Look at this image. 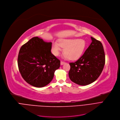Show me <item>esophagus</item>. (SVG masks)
Wrapping results in <instances>:
<instances>
[{
    "mask_svg": "<svg viewBox=\"0 0 120 120\" xmlns=\"http://www.w3.org/2000/svg\"><path fill=\"white\" fill-rule=\"evenodd\" d=\"M64 64H65V62H64V61H60V64H61V65Z\"/></svg>",
    "mask_w": 120,
    "mask_h": 120,
    "instance_id": "34e87169",
    "label": "esophagus"
}]
</instances>
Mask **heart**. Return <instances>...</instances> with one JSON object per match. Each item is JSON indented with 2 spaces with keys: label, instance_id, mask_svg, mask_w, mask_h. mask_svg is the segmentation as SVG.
<instances>
[{
  "label": "heart",
  "instance_id": "heart-1",
  "mask_svg": "<svg viewBox=\"0 0 120 120\" xmlns=\"http://www.w3.org/2000/svg\"><path fill=\"white\" fill-rule=\"evenodd\" d=\"M86 47V42L83 39H61L60 40L59 42L55 41L53 43L52 52L55 56H57L60 54L63 47L64 52V58L75 60L80 58Z\"/></svg>",
  "mask_w": 120,
  "mask_h": 120
}]
</instances>
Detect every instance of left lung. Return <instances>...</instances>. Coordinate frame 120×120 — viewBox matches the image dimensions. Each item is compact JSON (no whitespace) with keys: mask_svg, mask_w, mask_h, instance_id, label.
Here are the masks:
<instances>
[{"mask_svg":"<svg viewBox=\"0 0 120 120\" xmlns=\"http://www.w3.org/2000/svg\"><path fill=\"white\" fill-rule=\"evenodd\" d=\"M92 42L83 55L75 62H71L69 77L80 85H86L97 79L105 64V54L102 43L93 37Z\"/></svg>","mask_w":120,"mask_h":120,"instance_id":"obj_1","label":"left lung"}]
</instances>
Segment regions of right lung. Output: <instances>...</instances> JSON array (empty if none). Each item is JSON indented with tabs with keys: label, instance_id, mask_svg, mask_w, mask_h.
<instances>
[{
	"label": "right lung",
	"instance_id": "right-lung-1",
	"mask_svg": "<svg viewBox=\"0 0 120 120\" xmlns=\"http://www.w3.org/2000/svg\"><path fill=\"white\" fill-rule=\"evenodd\" d=\"M52 42L34 37L21 47L18 64L21 76L29 84L42 87L53 79L60 60L52 53Z\"/></svg>",
	"mask_w": 120,
	"mask_h": 120
}]
</instances>
